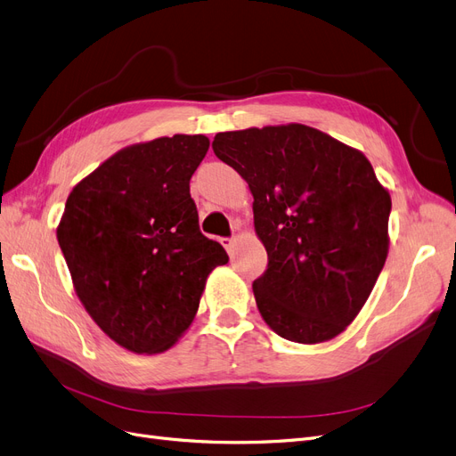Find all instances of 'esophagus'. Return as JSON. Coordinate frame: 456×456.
I'll return each mask as SVG.
<instances>
[{"label": "esophagus", "mask_w": 456, "mask_h": 456, "mask_svg": "<svg viewBox=\"0 0 456 456\" xmlns=\"http://www.w3.org/2000/svg\"><path fill=\"white\" fill-rule=\"evenodd\" d=\"M219 242L224 244V248L229 251V254H232V249H234V239H222Z\"/></svg>", "instance_id": "34e87169"}]
</instances>
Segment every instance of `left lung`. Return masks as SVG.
<instances>
[{
    "mask_svg": "<svg viewBox=\"0 0 456 456\" xmlns=\"http://www.w3.org/2000/svg\"><path fill=\"white\" fill-rule=\"evenodd\" d=\"M214 154L254 195L268 266L257 308L281 338L322 344L346 330L389 254L391 195L362 151L310 126L217 133Z\"/></svg>",
    "mask_w": 456,
    "mask_h": 456,
    "instance_id": "1",
    "label": "left lung"
}]
</instances>
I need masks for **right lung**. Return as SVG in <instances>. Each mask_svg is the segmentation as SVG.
<instances>
[{"label":"right lung","instance_id":"right-lung-1","mask_svg":"<svg viewBox=\"0 0 456 456\" xmlns=\"http://www.w3.org/2000/svg\"><path fill=\"white\" fill-rule=\"evenodd\" d=\"M208 146L205 134L126 146L65 202L56 237L77 297L110 340L139 355L178 342L208 274L229 261L200 232L190 195Z\"/></svg>","mask_w":456,"mask_h":456}]
</instances>
